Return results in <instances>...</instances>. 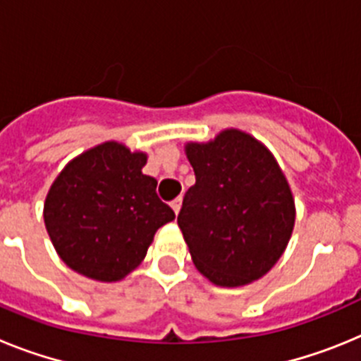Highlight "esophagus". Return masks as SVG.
I'll return each mask as SVG.
<instances>
[{"mask_svg": "<svg viewBox=\"0 0 361 361\" xmlns=\"http://www.w3.org/2000/svg\"><path fill=\"white\" fill-rule=\"evenodd\" d=\"M180 206H183V199H180V197H177L175 200H171V208H173L175 215H178V212H180Z\"/></svg>", "mask_w": 361, "mask_h": 361, "instance_id": "34e87169", "label": "esophagus"}]
</instances>
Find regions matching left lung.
I'll return each instance as SVG.
<instances>
[{
  "instance_id": "obj_1",
  "label": "left lung",
  "mask_w": 361,
  "mask_h": 361,
  "mask_svg": "<svg viewBox=\"0 0 361 361\" xmlns=\"http://www.w3.org/2000/svg\"><path fill=\"white\" fill-rule=\"evenodd\" d=\"M186 155L195 186L177 216L197 269L216 286L237 288L264 276L282 257L295 200L269 152L247 133L226 130Z\"/></svg>"
}]
</instances>
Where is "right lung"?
Instances as JSON below:
<instances>
[{"mask_svg":"<svg viewBox=\"0 0 361 361\" xmlns=\"http://www.w3.org/2000/svg\"><path fill=\"white\" fill-rule=\"evenodd\" d=\"M145 153L104 142L66 164L44 200V224L57 255L73 271L116 282L146 257L153 235L175 219L142 173Z\"/></svg>","mask_w":361,"mask_h":361,"instance_id":"1","label":"right lung"}]
</instances>
